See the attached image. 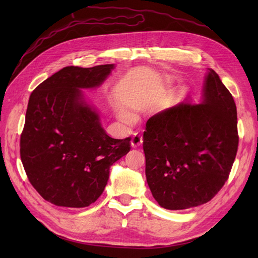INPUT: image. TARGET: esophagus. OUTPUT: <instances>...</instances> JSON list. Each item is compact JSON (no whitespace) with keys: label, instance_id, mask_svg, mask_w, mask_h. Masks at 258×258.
I'll use <instances>...</instances> for the list:
<instances>
[{"label":"esophagus","instance_id":"34e87169","mask_svg":"<svg viewBox=\"0 0 258 258\" xmlns=\"http://www.w3.org/2000/svg\"><path fill=\"white\" fill-rule=\"evenodd\" d=\"M142 143H143V138L139 135H135L134 138H132V140H131V146L135 148L141 146Z\"/></svg>","mask_w":258,"mask_h":258}]
</instances>
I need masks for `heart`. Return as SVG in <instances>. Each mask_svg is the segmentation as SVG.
<instances>
[{"label": "heart", "instance_id": "b5f03b06", "mask_svg": "<svg viewBox=\"0 0 258 258\" xmlns=\"http://www.w3.org/2000/svg\"><path fill=\"white\" fill-rule=\"evenodd\" d=\"M118 116L120 117V118H121L122 120H124V121H127V122L132 121V116L129 115L128 113H126V112L118 111Z\"/></svg>", "mask_w": 258, "mask_h": 258}]
</instances>
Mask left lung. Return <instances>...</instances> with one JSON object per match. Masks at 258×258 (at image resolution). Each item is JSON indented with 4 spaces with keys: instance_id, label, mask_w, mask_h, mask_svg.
<instances>
[{
    "instance_id": "left-lung-1",
    "label": "left lung",
    "mask_w": 258,
    "mask_h": 258,
    "mask_svg": "<svg viewBox=\"0 0 258 258\" xmlns=\"http://www.w3.org/2000/svg\"><path fill=\"white\" fill-rule=\"evenodd\" d=\"M145 175L168 210L207 204L227 181L238 150L237 107L208 69L198 104L182 102L152 116L143 135Z\"/></svg>"
}]
</instances>
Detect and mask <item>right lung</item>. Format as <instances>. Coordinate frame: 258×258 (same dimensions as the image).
Instances as JSON below:
<instances>
[{"mask_svg":"<svg viewBox=\"0 0 258 258\" xmlns=\"http://www.w3.org/2000/svg\"><path fill=\"white\" fill-rule=\"evenodd\" d=\"M115 64L67 67L31 93L20 139L30 183L50 204L85 208L103 192L110 168L130 151V138L106 135L83 89L100 87Z\"/></svg>","mask_w":258,"mask_h":258,"instance_id":"add662e5","label":"right lung"}]
</instances>
